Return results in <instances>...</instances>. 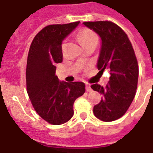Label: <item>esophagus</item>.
Segmentation results:
<instances>
[{
  "instance_id": "1",
  "label": "esophagus",
  "mask_w": 153,
  "mask_h": 153,
  "mask_svg": "<svg viewBox=\"0 0 153 153\" xmlns=\"http://www.w3.org/2000/svg\"><path fill=\"white\" fill-rule=\"evenodd\" d=\"M86 91H92V89H91V86H90V84H88V83H86Z\"/></svg>"
}]
</instances>
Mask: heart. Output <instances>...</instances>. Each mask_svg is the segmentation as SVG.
Returning a JSON list of instances; mask_svg holds the SVG:
<instances>
[{
    "label": "heart",
    "instance_id": "heart-1",
    "mask_svg": "<svg viewBox=\"0 0 153 153\" xmlns=\"http://www.w3.org/2000/svg\"><path fill=\"white\" fill-rule=\"evenodd\" d=\"M78 38L81 42L82 46L91 44V43H97L98 42V37L96 35V33L90 29H88V28H83L82 30H80L78 33ZM65 45V41H63L62 45V49H64Z\"/></svg>",
    "mask_w": 153,
    "mask_h": 153
}]
</instances>
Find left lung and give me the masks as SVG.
Here are the masks:
<instances>
[{
  "mask_svg": "<svg viewBox=\"0 0 153 153\" xmlns=\"http://www.w3.org/2000/svg\"><path fill=\"white\" fill-rule=\"evenodd\" d=\"M83 25L101 39L98 70L103 72L108 69L111 74L106 87L97 83L91 86L103 95L101 101L94 106L93 113L101 121L112 122L123 117L135 96L139 77L136 56L127 35L117 24L98 21Z\"/></svg>",
  "mask_w": 153,
  "mask_h": 153,
  "instance_id": "obj_1",
  "label": "left lung"
}]
</instances>
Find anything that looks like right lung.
<instances>
[{"label": "right lung", "instance_id": "obj_1", "mask_svg": "<svg viewBox=\"0 0 153 153\" xmlns=\"http://www.w3.org/2000/svg\"><path fill=\"white\" fill-rule=\"evenodd\" d=\"M79 24V22H75L45 27L35 36L28 53V96L36 113L53 125H61L71 119L74 103L85 92L82 82L59 81L55 74V65L62 62V41Z\"/></svg>", "mask_w": 153, "mask_h": 153}]
</instances>
